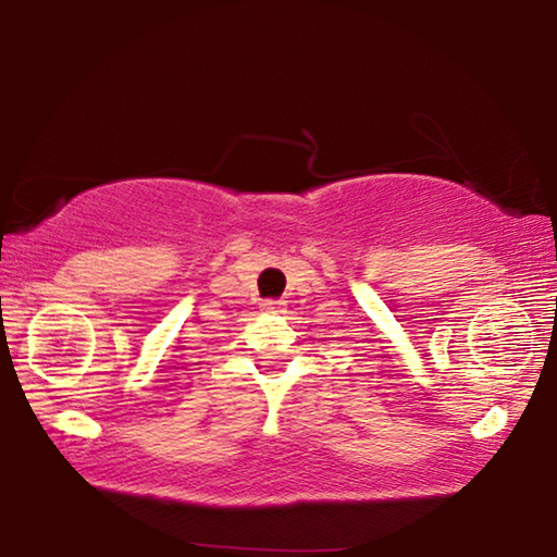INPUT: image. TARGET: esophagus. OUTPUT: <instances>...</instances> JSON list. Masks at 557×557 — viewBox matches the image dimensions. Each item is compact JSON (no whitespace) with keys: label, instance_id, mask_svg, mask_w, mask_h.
<instances>
[{"label":"esophagus","instance_id":"1","mask_svg":"<svg viewBox=\"0 0 557 557\" xmlns=\"http://www.w3.org/2000/svg\"><path fill=\"white\" fill-rule=\"evenodd\" d=\"M262 309H265V312H282L285 305H282V301H277V299H268V301H262Z\"/></svg>","mask_w":557,"mask_h":557}]
</instances>
